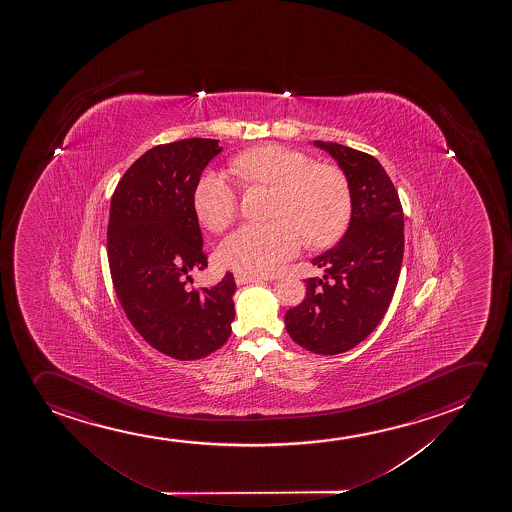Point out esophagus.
<instances>
[{"mask_svg":"<svg viewBox=\"0 0 512 512\" xmlns=\"http://www.w3.org/2000/svg\"><path fill=\"white\" fill-rule=\"evenodd\" d=\"M263 277H259V275H249V273H235V282L239 284V286H244V284H249V282H261Z\"/></svg>","mask_w":512,"mask_h":512,"instance_id":"34e87169","label":"esophagus"}]
</instances>
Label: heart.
I'll return each mask as SVG.
<instances>
[{"label":"heart","mask_w":512,"mask_h":512,"mask_svg":"<svg viewBox=\"0 0 512 512\" xmlns=\"http://www.w3.org/2000/svg\"><path fill=\"white\" fill-rule=\"evenodd\" d=\"M240 181L273 190L268 225H246L221 244V265L239 273H268L294 258L303 239L329 247L347 233L354 193L338 165L315 164L303 151L282 144L254 146L232 160ZM193 209L209 232H225L239 212V197L218 172H207L193 193Z\"/></svg>","instance_id":"1"}]
</instances>
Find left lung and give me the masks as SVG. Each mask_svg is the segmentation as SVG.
<instances>
[{
  "label": "left lung",
  "instance_id": "8db88e82",
  "mask_svg": "<svg viewBox=\"0 0 512 512\" xmlns=\"http://www.w3.org/2000/svg\"><path fill=\"white\" fill-rule=\"evenodd\" d=\"M345 171L354 214L338 246L312 261L324 279H307V298L287 310L286 329L319 355L347 352L380 324L396 291L404 253L402 205L382 164L364 151L315 141Z\"/></svg>",
  "mask_w": 512,
  "mask_h": 512
}]
</instances>
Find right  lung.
I'll return each mask as SVG.
<instances>
[{
	"label": "right lung",
	"mask_w": 512,
	"mask_h": 512,
	"mask_svg": "<svg viewBox=\"0 0 512 512\" xmlns=\"http://www.w3.org/2000/svg\"><path fill=\"white\" fill-rule=\"evenodd\" d=\"M216 139L158 144L116 184L108 223V261L116 296L137 333L179 361L216 352L232 333L233 273L216 286L188 289L190 273L207 268L193 209Z\"/></svg>",
	"instance_id": "right-lung-1"
}]
</instances>
